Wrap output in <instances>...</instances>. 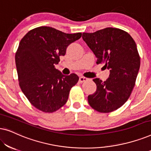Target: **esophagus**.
Wrapping results in <instances>:
<instances>
[{
	"instance_id": "obj_1",
	"label": "esophagus",
	"mask_w": 151,
	"mask_h": 151,
	"mask_svg": "<svg viewBox=\"0 0 151 151\" xmlns=\"http://www.w3.org/2000/svg\"><path fill=\"white\" fill-rule=\"evenodd\" d=\"M87 80H88V78L83 77V76H81V77L79 78V82H80V83H82V82L86 81Z\"/></svg>"
}]
</instances>
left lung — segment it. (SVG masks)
Returning <instances> with one entry per match:
<instances>
[{
    "label": "left lung",
    "mask_w": 151,
    "mask_h": 151,
    "mask_svg": "<svg viewBox=\"0 0 151 151\" xmlns=\"http://www.w3.org/2000/svg\"><path fill=\"white\" fill-rule=\"evenodd\" d=\"M82 38L97 58L110 71L106 81L93 80L97 89L88 96V104L100 113L117 110L127 102L135 84L140 57L133 38L120 29L107 27L94 33H83Z\"/></svg>",
    "instance_id": "8db88e82"
}]
</instances>
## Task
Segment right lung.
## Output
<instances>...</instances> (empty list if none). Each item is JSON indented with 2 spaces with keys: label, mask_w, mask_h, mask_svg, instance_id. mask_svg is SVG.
I'll use <instances>...</instances> for the list:
<instances>
[{
  "label": "right lung",
  "mask_w": 151,
  "mask_h": 151,
  "mask_svg": "<svg viewBox=\"0 0 151 151\" xmlns=\"http://www.w3.org/2000/svg\"><path fill=\"white\" fill-rule=\"evenodd\" d=\"M81 36V33L66 34L44 26L30 30L21 39L15 55L19 85L36 109L53 113L67 102L79 78L75 73L63 75L55 65L67 47Z\"/></svg>",
  "instance_id": "add662e5"
}]
</instances>
